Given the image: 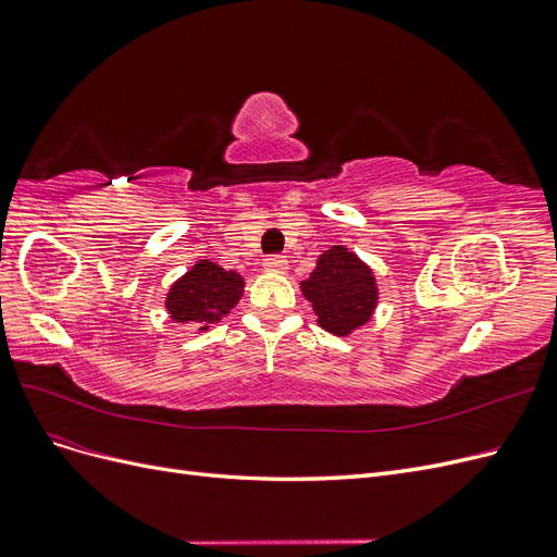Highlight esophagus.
I'll use <instances>...</instances> for the list:
<instances>
[{
  "instance_id": "esophagus-1",
  "label": "esophagus",
  "mask_w": 557,
  "mask_h": 557,
  "mask_svg": "<svg viewBox=\"0 0 557 557\" xmlns=\"http://www.w3.org/2000/svg\"><path fill=\"white\" fill-rule=\"evenodd\" d=\"M264 269H267V272L283 274L285 269H288V260H285L283 256H272V258L264 260Z\"/></svg>"
}]
</instances>
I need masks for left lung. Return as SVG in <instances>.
Returning a JSON list of instances; mask_svg holds the SVG:
<instances>
[{"mask_svg": "<svg viewBox=\"0 0 557 557\" xmlns=\"http://www.w3.org/2000/svg\"><path fill=\"white\" fill-rule=\"evenodd\" d=\"M299 290L311 301L318 325L334 336H350L367 325L381 295L374 269L346 246L323 250Z\"/></svg>", "mask_w": 557, "mask_h": 557, "instance_id": "8db88e82", "label": "left lung"}]
</instances>
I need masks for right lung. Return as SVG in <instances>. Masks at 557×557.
Masks as SVG:
<instances>
[{
  "label": "right lung",
  "mask_w": 557,
  "mask_h": 557,
  "mask_svg": "<svg viewBox=\"0 0 557 557\" xmlns=\"http://www.w3.org/2000/svg\"><path fill=\"white\" fill-rule=\"evenodd\" d=\"M246 281L211 260L195 262L188 272L172 283L164 297V309L174 323H190L199 332L221 320L239 305Z\"/></svg>",
  "instance_id": "right-lung-1"
}]
</instances>
